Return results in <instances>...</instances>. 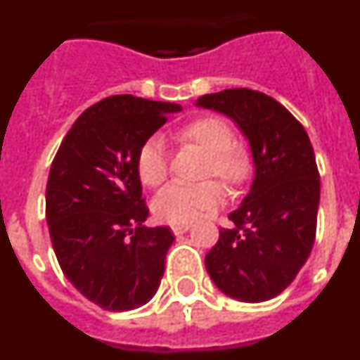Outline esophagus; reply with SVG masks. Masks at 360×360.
I'll return each instance as SVG.
<instances>
[{
  "label": "esophagus",
  "mask_w": 360,
  "mask_h": 360,
  "mask_svg": "<svg viewBox=\"0 0 360 360\" xmlns=\"http://www.w3.org/2000/svg\"><path fill=\"white\" fill-rule=\"evenodd\" d=\"M191 229V224H176V225H171V231H173L174 236H178V234H184V232H187Z\"/></svg>",
  "instance_id": "esophagus-1"
}]
</instances>
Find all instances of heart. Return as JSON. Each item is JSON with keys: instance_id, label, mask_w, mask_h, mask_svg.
<instances>
[{"instance_id": "b5f03b06", "label": "heart", "mask_w": 360, "mask_h": 360, "mask_svg": "<svg viewBox=\"0 0 360 360\" xmlns=\"http://www.w3.org/2000/svg\"><path fill=\"white\" fill-rule=\"evenodd\" d=\"M180 142H189L207 153L203 176H216L229 187H240L252 173V158L249 151L234 144V133L218 117H200L191 120L176 133ZM136 174L141 182L157 187L167 176V153L162 139L149 136L139 148L135 158ZM224 187L218 182H202L196 186L169 184L153 198L151 209L165 224H191L205 212L224 203Z\"/></svg>"}]
</instances>
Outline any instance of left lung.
Instances as JSON below:
<instances>
[{
	"instance_id": "8db88e82",
	"label": "left lung",
	"mask_w": 360,
	"mask_h": 360,
	"mask_svg": "<svg viewBox=\"0 0 360 360\" xmlns=\"http://www.w3.org/2000/svg\"><path fill=\"white\" fill-rule=\"evenodd\" d=\"M195 104L236 124L254 165L249 193L229 214L234 227L219 229L205 269L229 297L269 301L294 281L316 240L321 184L314 148L290 111L262 91L231 88Z\"/></svg>"
}]
</instances>
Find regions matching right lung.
I'll return each instance as SVG.
<instances>
[{
	"mask_svg": "<svg viewBox=\"0 0 360 360\" xmlns=\"http://www.w3.org/2000/svg\"><path fill=\"white\" fill-rule=\"evenodd\" d=\"M178 111V104L133 95L103 98L73 122L50 167L53 252L66 279L104 310H135L160 287L174 236L144 225L149 211L135 158Z\"/></svg>",
	"mask_w": 360,
	"mask_h": 360,
	"instance_id": "obj_1",
	"label": "right lung"
}]
</instances>
